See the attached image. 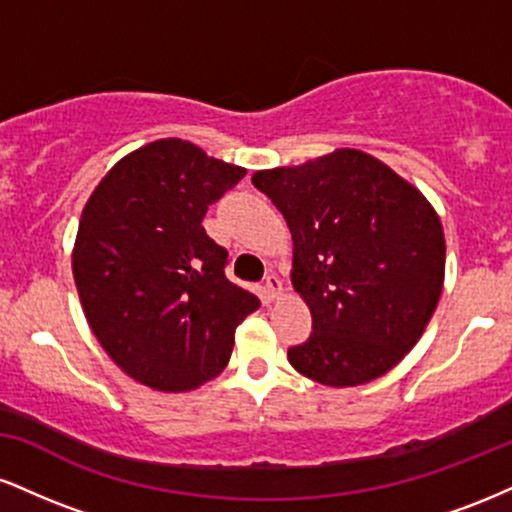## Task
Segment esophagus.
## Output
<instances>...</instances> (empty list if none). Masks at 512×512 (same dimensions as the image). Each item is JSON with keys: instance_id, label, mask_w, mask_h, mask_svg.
Segmentation results:
<instances>
[{"instance_id": "obj_1", "label": "esophagus", "mask_w": 512, "mask_h": 512, "mask_svg": "<svg viewBox=\"0 0 512 512\" xmlns=\"http://www.w3.org/2000/svg\"><path fill=\"white\" fill-rule=\"evenodd\" d=\"M262 291H264V301H276V298L281 296V291H284V286H281L279 276H276V274L264 276Z\"/></svg>"}]
</instances>
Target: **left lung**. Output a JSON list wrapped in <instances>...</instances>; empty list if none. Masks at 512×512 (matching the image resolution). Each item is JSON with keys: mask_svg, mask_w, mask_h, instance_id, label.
Listing matches in <instances>:
<instances>
[{"mask_svg": "<svg viewBox=\"0 0 512 512\" xmlns=\"http://www.w3.org/2000/svg\"><path fill=\"white\" fill-rule=\"evenodd\" d=\"M252 182L293 236V289L313 332L291 366L330 387L380 378L419 342L445 276V236L426 197L378 158L339 149Z\"/></svg>", "mask_w": 512, "mask_h": 512, "instance_id": "left-lung-1", "label": "left lung"}]
</instances>
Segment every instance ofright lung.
I'll return each instance as SVG.
<instances>
[{
    "label": "right lung",
    "instance_id": "right-lung-1",
    "mask_svg": "<svg viewBox=\"0 0 512 512\" xmlns=\"http://www.w3.org/2000/svg\"><path fill=\"white\" fill-rule=\"evenodd\" d=\"M243 175L195 144L161 139L122 158L81 214L72 269L88 325L117 366L154 390L216 378L236 327L260 308L228 279V252L202 226Z\"/></svg>",
    "mask_w": 512,
    "mask_h": 512
}]
</instances>
